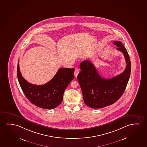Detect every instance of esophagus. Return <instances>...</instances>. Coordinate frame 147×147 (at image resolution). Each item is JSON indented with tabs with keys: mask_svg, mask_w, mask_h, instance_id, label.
I'll return each mask as SVG.
<instances>
[{
	"mask_svg": "<svg viewBox=\"0 0 147 147\" xmlns=\"http://www.w3.org/2000/svg\"><path fill=\"white\" fill-rule=\"evenodd\" d=\"M79 72H80V70H79L78 68H76V69H75V76L76 77H77L78 76V75L79 74Z\"/></svg>",
	"mask_w": 147,
	"mask_h": 147,
	"instance_id": "obj_1",
	"label": "esophagus"
}]
</instances>
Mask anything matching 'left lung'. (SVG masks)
<instances>
[{"instance_id":"obj_1","label":"left lung","mask_w":147,"mask_h":147,"mask_svg":"<svg viewBox=\"0 0 147 147\" xmlns=\"http://www.w3.org/2000/svg\"><path fill=\"white\" fill-rule=\"evenodd\" d=\"M116 49L122 52L126 61L124 71L111 79L101 77L93 63L89 60L80 63L81 71L77 79L83 93L85 103L95 109L111 105L122 96L128 83L130 75V60L128 52L120 41H115Z\"/></svg>"}]
</instances>
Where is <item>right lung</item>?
<instances>
[{"instance_id": "1", "label": "right lung", "mask_w": 147, "mask_h": 147, "mask_svg": "<svg viewBox=\"0 0 147 147\" xmlns=\"http://www.w3.org/2000/svg\"><path fill=\"white\" fill-rule=\"evenodd\" d=\"M19 61L17 77L27 99L34 105L43 109H52L61 103L63 96L74 78L75 68H60L52 79L44 85H36L27 82L21 74Z\"/></svg>"}]
</instances>
